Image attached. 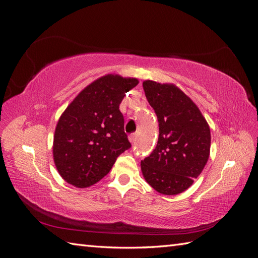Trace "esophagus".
Here are the masks:
<instances>
[{"label":"esophagus","instance_id":"34e87169","mask_svg":"<svg viewBox=\"0 0 258 258\" xmlns=\"http://www.w3.org/2000/svg\"><path fill=\"white\" fill-rule=\"evenodd\" d=\"M137 139H138V135H137V134H131V135L129 136V141H130L131 143H135V142L137 141Z\"/></svg>","mask_w":258,"mask_h":258}]
</instances>
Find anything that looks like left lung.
I'll list each match as a JSON object with an SVG mask.
<instances>
[{
    "instance_id": "left-lung-1",
    "label": "left lung",
    "mask_w": 258,
    "mask_h": 258,
    "mask_svg": "<svg viewBox=\"0 0 258 258\" xmlns=\"http://www.w3.org/2000/svg\"><path fill=\"white\" fill-rule=\"evenodd\" d=\"M143 89L157 115L159 137L155 150L141 161L142 174L156 191L174 196L189 188L208 162L210 127L177 86L144 81Z\"/></svg>"
}]
</instances>
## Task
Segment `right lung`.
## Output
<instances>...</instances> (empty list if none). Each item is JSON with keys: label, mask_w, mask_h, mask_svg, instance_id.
Masks as SVG:
<instances>
[{"label": "right lung", "mask_w": 258, "mask_h": 258, "mask_svg": "<svg viewBox=\"0 0 258 258\" xmlns=\"http://www.w3.org/2000/svg\"><path fill=\"white\" fill-rule=\"evenodd\" d=\"M137 79L106 74L85 87L57 122L54 166L64 181L85 188L103 178L116 158L131 147L119 104Z\"/></svg>", "instance_id": "add662e5"}]
</instances>
